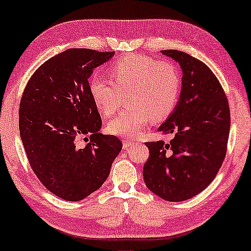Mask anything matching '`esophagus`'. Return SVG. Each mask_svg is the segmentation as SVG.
<instances>
[{
  "mask_svg": "<svg viewBox=\"0 0 251 251\" xmlns=\"http://www.w3.org/2000/svg\"><path fill=\"white\" fill-rule=\"evenodd\" d=\"M132 145H133V141H131V140H123V148H125V149L131 147Z\"/></svg>",
  "mask_w": 251,
  "mask_h": 251,
  "instance_id": "obj_1",
  "label": "esophagus"
}]
</instances>
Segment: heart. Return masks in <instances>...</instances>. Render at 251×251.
Here are the masks:
<instances>
[{"instance_id":"obj_1","label":"heart","mask_w":251,"mask_h":251,"mask_svg":"<svg viewBox=\"0 0 251 251\" xmlns=\"http://www.w3.org/2000/svg\"><path fill=\"white\" fill-rule=\"evenodd\" d=\"M112 81L96 75L90 94L102 117L116 112L126 94V105L108 122L110 133L137 137L150 120L163 121L174 112L181 91V76L170 61L126 55L110 68Z\"/></svg>"}]
</instances>
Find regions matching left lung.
Returning a JSON list of instances; mask_svg holds the SVG:
<instances>
[{"label": "left lung", "instance_id": "8db88e82", "mask_svg": "<svg viewBox=\"0 0 251 251\" xmlns=\"http://www.w3.org/2000/svg\"><path fill=\"white\" fill-rule=\"evenodd\" d=\"M182 71L178 104L158 128L169 143L147 142L146 186L167 201H184L204 190L218 174L227 151L230 111L218 79L206 64L186 52L163 50Z\"/></svg>", "mask_w": 251, "mask_h": 251}]
</instances>
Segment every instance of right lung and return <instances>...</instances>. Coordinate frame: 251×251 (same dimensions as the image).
<instances>
[{"label": "right lung", "mask_w": 251, "mask_h": 251, "mask_svg": "<svg viewBox=\"0 0 251 251\" xmlns=\"http://www.w3.org/2000/svg\"><path fill=\"white\" fill-rule=\"evenodd\" d=\"M114 52L69 49L51 57L28 81L19 126L31 168L44 187L67 201H80L109 176L122 149L117 137L101 134L102 120L90 94L93 70ZM89 135L88 145L77 140Z\"/></svg>", "instance_id": "right-lung-1"}]
</instances>
